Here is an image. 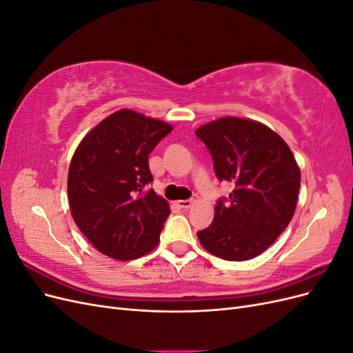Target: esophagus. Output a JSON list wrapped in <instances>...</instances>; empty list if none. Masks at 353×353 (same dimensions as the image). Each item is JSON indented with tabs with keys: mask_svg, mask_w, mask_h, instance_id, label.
<instances>
[{
	"mask_svg": "<svg viewBox=\"0 0 353 353\" xmlns=\"http://www.w3.org/2000/svg\"><path fill=\"white\" fill-rule=\"evenodd\" d=\"M176 206L179 209H190L191 206H193V201H191V200H179V201H176Z\"/></svg>",
	"mask_w": 353,
	"mask_h": 353,
	"instance_id": "1",
	"label": "esophagus"
}]
</instances>
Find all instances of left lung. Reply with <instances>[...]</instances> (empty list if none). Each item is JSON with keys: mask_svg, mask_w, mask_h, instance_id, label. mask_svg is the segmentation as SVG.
Instances as JSON below:
<instances>
[{"mask_svg": "<svg viewBox=\"0 0 353 353\" xmlns=\"http://www.w3.org/2000/svg\"><path fill=\"white\" fill-rule=\"evenodd\" d=\"M213 160L215 175L234 185L218 199L215 218L197 232L209 253L243 262L263 253L290 223L301 170L283 138L259 122L222 117L196 131Z\"/></svg>", "mask_w": 353, "mask_h": 353, "instance_id": "8db88e82", "label": "left lung"}]
</instances>
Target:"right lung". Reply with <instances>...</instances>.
Listing matches in <instances>:
<instances>
[{
  "mask_svg": "<svg viewBox=\"0 0 353 353\" xmlns=\"http://www.w3.org/2000/svg\"><path fill=\"white\" fill-rule=\"evenodd\" d=\"M172 126L122 109L85 135L68 176L73 221L95 249L131 261L153 250L170 209L147 190L148 154Z\"/></svg>",
  "mask_w": 353,
  "mask_h": 353,
  "instance_id": "1",
  "label": "right lung"
}]
</instances>
